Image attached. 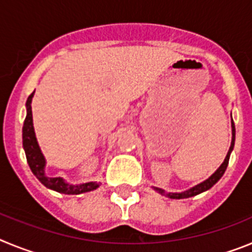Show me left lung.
<instances>
[{"instance_id": "1", "label": "left lung", "mask_w": 252, "mask_h": 252, "mask_svg": "<svg viewBox=\"0 0 252 252\" xmlns=\"http://www.w3.org/2000/svg\"><path fill=\"white\" fill-rule=\"evenodd\" d=\"M231 127H232V141H231V146H230V150L227 153L226 158H224L223 162L221 164V166L217 169V170L213 173L211 177L208 178L207 180L202 182V183L197 184L195 187L193 188L188 189L186 192H180V193H166L165 190H162L161 188H157V187H154V189L157 190L158 193H160L161 195H165V197L171 198V199H184V198H189V197H194V195L199 194V193H203L206 190H208L209 188H212L216 183H217L218 180L221 179L222 175L224 174V171H226L227 165H228V160H230V155H231V151L233 150V146H235V124L233 121L231 122Z\"/></svg>"}]
</instances>
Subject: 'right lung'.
<instances>
[{
  "mask_svg": "<svg viewBox=\"0 0 252 252\" xmlns=\"http://www.w3.org/2000/svg\"><path fill=\"white\" fill-rule=\"evenodd\" d=\"M34 97V92L29 95L26 101V119L22 127V145L26 154L29 166L35 177L49 189H53L55 192L63 193V194H82V193L91 192L99 187L97 182H90L83 184H68L63 178H49L45 175V158L40 150L39 144L35 136L34 125H32V111H31V101Z\"/></svg>",
  "mask_w": 252,
  "mask_h": 252,
  "instance_id": "add662e5",
  "label": "right lung"
}]
</instances>
